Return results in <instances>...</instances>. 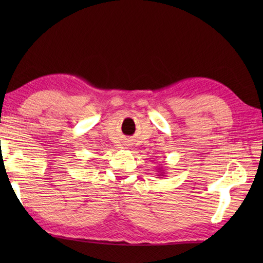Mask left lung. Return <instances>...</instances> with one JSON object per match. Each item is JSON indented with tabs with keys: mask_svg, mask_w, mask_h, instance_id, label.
Wrapping results in <instances>:
<instances>
[{
	"mask_svg": "<svg viewBox=\"0 0 263 263\" xmlns=\"http://www.w3.org/2000/svg\"><path fill=\"white\" fill-rule=\"evenodd\" d=\"M159 173H160V174H158V176H164V170L163 168H159Z\"/></svg>",
	"mask_w": 263,
	"mask_h": 263,
	"instance_id": "obj_1",
	"label": "left lung"
}]
</instances>
